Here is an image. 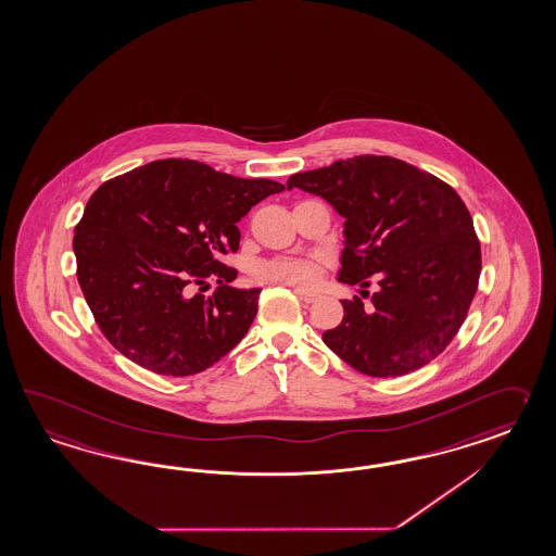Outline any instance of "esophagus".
I'll list each match as a JSON object with an SVG mask.
<instances>
[{
	"instance_id": "34e87169",
	"label": "esophagus",
	"mask_w": 556,
	"mask_h": 556,
	"mask_svg": "<svg viewBox=\"0 0 556 556\" xmlns=\"http://www.w3.org/2000/svg\"><path fill=\"white\" fill-rule=\"evenodd\" d=\"M295 293H298V298L301 299V301H305V303H313V301L319 299V293L307 291V289H299V287H295Z\"/></svg>"
}]
</instances>
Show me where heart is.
<instances>
[{"mask_svg": "<svg viewBox=\"0 0 556 556\" xmlns=\"http://www.w3.org/2000/svg\"><path fill=\"white\" fill-rule=\"evenodd\" d=\"M257 277L261 281L307 287V285L315 281L317 269H315V263H312V261L285 258V261H271V263L261 265Z\"/></svg>", "mask_w": 556, "mask_h": 556, "instance_id": "b5f03b06", "label": "heart"}]
</instances>
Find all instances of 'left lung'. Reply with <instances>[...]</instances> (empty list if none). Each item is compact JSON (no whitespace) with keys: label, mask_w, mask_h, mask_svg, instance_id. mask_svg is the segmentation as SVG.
I'll list each match as a JSON object with an SVG mask.
<instances>
[{"label":"left lung","mask_w":556,"mask_h":556,"mask_svg":"<svg viewBox=\"0 0 556 556\" xmlns=\"http://www.w3.org/2000/svg\"><path fill=\"white\" fill-rule=\"evenodd\" d=\"M298 187L333 204L343 223L341 283L369 287L371 307L341 301L327 348L371 378L430 364L458 333L478 289L482 255L466 204L447 182L392 156L362 154L298 173Z\"/></svg>","instance_id":"8db88e82"}]
</instances>
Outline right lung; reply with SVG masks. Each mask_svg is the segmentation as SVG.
<instances>
[{
	"label": "right lung",
	"mask_w": 556,
	"mask_h": 556,
	"mask_svg": "<svg viewBox=\"0 0 556 556\" xmlns=\"http://www.w3.org/2000/svg\"><path fill=\"white\" fill-rule=\"evenodd\" d=\"M269 178H239L208 164L166 159L100 185L74 229L76 275L104 338L144 369L187 378L244 338L261 289H235L220 257L241 241L237 223L269 194ZM217 280L208 300L190 283Z\"/></svg>",
	"instance_id": "obj_1"
}]
</instances>
